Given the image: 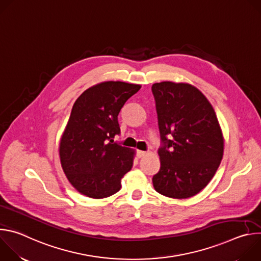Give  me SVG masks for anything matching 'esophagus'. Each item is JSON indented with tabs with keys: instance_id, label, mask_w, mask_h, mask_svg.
<instances>
[{
	"instance_id": "esophagus-1",
	"label": "esophagus",
	"mask_w": 261,
	"mask_h": 261,
	"mask_svg": "<svg viewBox=\"0 0 261 261\" xmlns=\"http://www.w3.org/2000/svg\"><path fill=\"white\" fill-rule=\"evenodd\" d=\"M146 154H147L146 152H143V151H137V157H138V158H142V157H144Z\"/></svg>"
}]
</instances>
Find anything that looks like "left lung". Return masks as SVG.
Here are the masks:
<instances>
[{"instance_id": "obj_1", "label": "left lung", "mask_w": 261, "mask_h": 261, "mask_svg": "<svg viewBox=\"0 0 261 261\" xmlns=\"http://www.w3.org/2000/svg\"><path fill=\"white\" fill-rule=\"evenodd\" d=\"M161 146L155 190L182 199L199 193L215 175L224 139L212 104L195 87L162 82L152 86Z\"/></svg>"}]
</instances>
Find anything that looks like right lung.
<instances>
[{"label":"right lung","mask_w":261,"mask_h":261,"mask_svg":"<svg viewBox=\"0 0 261 261\" xmlns=\"http://www.w3.org/2000/svg\"><path fill=\"white\" fill-rule=\"evenodd\" d=\"M141 86L104 82L86 90L74 103L60 142V159L71 185L91 198H104L121 189L132 168L135 151L115 142L121 133L118 116Z\"/></svg>","instance_id":"add662e5"}]
</instances>
